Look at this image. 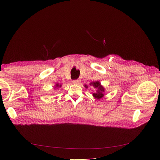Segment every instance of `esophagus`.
<instances>
[{
	"mask_svg": "<svg viewBox=\"0 0 160 160\" xmlns=\"http://www.w3.org/2000/svg\"><path fill=\"white\" fill-rule=\"evenodd\" d=\"M80 79H77V80H73V83H75V84H78L80 82Z\"/></svg>",
	"mask_w": 160,
	"mask_h": 160,
	"instance_id": "1",
	"label": "esophagus"
}]
</instances>
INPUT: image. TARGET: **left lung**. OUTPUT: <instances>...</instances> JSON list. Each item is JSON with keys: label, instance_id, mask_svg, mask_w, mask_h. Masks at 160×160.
Masks as SVG:
<instances>
[{"label": "left lung", "instance_id": "1", "mask_svg": "<svg viewBox=\"0 0 160 160\" xmlns=\"http://www.w3.org/2000/svg\"><path fill=\"white\" fill-rule=\"evenodd\" d=\"M90 85H92L95 88H98V90L96 91V93L93 94V96L97 99H101L104 96V88H103L102 86L101 85V83L99 82H92L90 83ZM86 87V86H85Z\"/></svg>", "mask_w": 160, "mask_h": 160}]
</instances>
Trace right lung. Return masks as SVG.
<instances>
[{
  "instance_id": "add662e5",
  "label": "right lung",
  "mask_w": 160,
  "mask_h": 160,
  "mask_svg": "<svg viewBox=\"0 0 160 160\" xmlns=\"http://www.w3.org/2000/svg\"><path fill=\"white\" fill-rule=\"evenodd\" d=\"M61 87V85H59L58 84H56V87Z\"/></svg>"
}]
</instances>
